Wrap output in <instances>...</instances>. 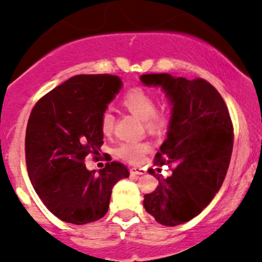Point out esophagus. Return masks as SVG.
Segmentation results:
<instances>
[{"instance_id": "esophagus-1", "label": "esophagus", "mask_w": 262, "mask_h": 262, "mask_svg": "<svg viewBox=\"0 0 262 262\" xmlns=\"http://www.w3.org/2000/svg\"><path fill=\"white\" fill-rule=\"evenodd\" d=\"M130 173L132 175H144V173H145V170L138 169V167H133V169L130 170Z\"/></svg>"}]
</instances>
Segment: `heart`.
Masks as SVG:
<instances>
[{
	"label": "heart",
	"instance_id": "heart-1",
	"mask_svg": "<svg viewBox=\"0 0 262 262\" xmlns=\"http://www.w3.org/2000/svg\"><path fill=\"white\" fill-rule=\"evenodd\" d=\"M123 104L145 122L150 132L164 130L169 123V113L156 110V96L143 87H133L123 96ZM114 116L111 111H104L101 117V128L103 133L110 134L114 128ZM150 145L146 141H125L118 148V155L130 164H141L149 151Z\"/></svg>",
	"mask_w": 262,
	"mask_h": 262
}]
</instances>
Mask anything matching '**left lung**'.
Returning <instances> with one entry per match:
<instances>
[{"instance_id":"obj_1","label":"left lung","mask_w":262,"mask_h":262,"mask_svg":"<svg viewBox=\"0 0 262 262\" xmlns=\"http://www.w3.org/2000/svg\"><path fill=\"white\" fill-rule=\"evenodd\" d=\"M140 80L161 86L172 104L167 138L155 155V165H169L172 175L164 179L149 169L159 185L144 196V207L158 223L175 227L200 214L222 187L233 151V123L208 81L169 74L143 75Z\"/></svg>"}]
</instances>
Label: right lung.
<instances>
[{
    "instance_id": "1",
    "label": "right lung",
    "mask_w": 262,
    "mask_h": 262,
    "mask_svg": "<svg viewBox=\"0 0 262 262\" xmlns=\"http://www.w3.org/2000/svg\"><path fill=\"white\" fill-rule=\"evenodd\" d=\"M121 87L114 75H77L33 107L26 130L27 170L39 198L61 221L82 225L101 219L113 186L129 177L118 161L98 172L85 165L90 154L98 160L101 117Z\"/></svg>"
}]
</instances>
